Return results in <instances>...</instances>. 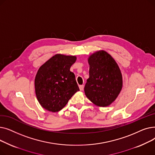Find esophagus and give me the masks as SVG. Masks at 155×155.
<instances>
[{
    "instance_id": "34e87169",
    "label": "esophagus",
    "mask_w": 155,
    "mask_h": 155,
    "mask_svg": "<svg viewBox=\"0 0 155 155\" xmlns=\"http://www.w3.org/2000/svg\"><path fill=\"white\" fill-rule=\"evenodd\" d=\"M79 88H80V91H83L84 88V85H79Z\"/></svg>"
}]
</instances>
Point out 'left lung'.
Returning <instances> with one entry per match:
<instances>
[{"label":"left lung","mask_w":155,"mask_h":155,"mask_svg":"<svg viewBox=\"0 0 155 155\" xmlns=\"http://www.w3.org/2000/svg\"><path fill=\"white\" fill-rule=\"evenodd\" d=\"M88 61L90 68L85 94L94 104L107 107L116 100L123 87L120 70L116 61L105 51L95 52Z\"/></svg>","instance_id":"left-lung-1"}]
</instances>
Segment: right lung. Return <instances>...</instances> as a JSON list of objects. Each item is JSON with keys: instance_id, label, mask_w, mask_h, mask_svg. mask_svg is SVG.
<instances>
[{"instance_id": "obj_1", "label": "right lung", "mask_w": 155, "mask_h": 155, "mask_svg": "<svg viewBox=\"0 0 155 155\" xmlns=\"http://www.w3.org/2000/svg\"><path fill=\"white\" fill-rule=\"evenodd\" d=\"M75 56L55 54L38 70L35 85L37 99L41 106L53 112L61 110L71 97L80 91L70 67Z\"/></svg>"}]
</instances>
